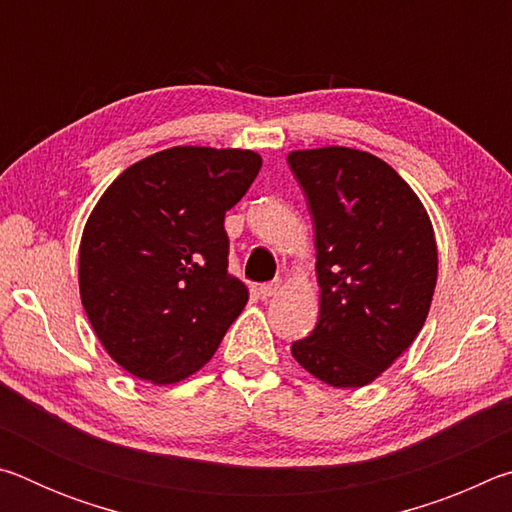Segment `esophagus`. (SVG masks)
<instances>
[{"instance_id": "obj_1", "label": "esophagus", "mask_w": 512, "mask_h": 512, "mask_svg": "<svg viewBox=\"0 0 512 512\" xmlns=\"http://www.w3.org/2000/svg\"><path fill=\"white\" fill-rule=\"evenodd\" d=\"M280 291V282H268V284H259L257 287V296L259 298H271Z\"/></svg>"}]
</instances>
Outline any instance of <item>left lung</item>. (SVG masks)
Here are the masks:
<instances>
[{"instance_id": "1", "label": "left lung", "mask_w": 512, "mask_h": 512, "mask_svg": "<svg viewBox=\"0 0 512 512\" xmlns=\"http://www.w3.org/2000/svg\"><path fill=\"white\" fill-rule=\"evenodd\" d=\"M316 228L320 316L291 354L334 388H359L409 348L438 277L429 214L377 155L325 146L289 153Z\"/></svg>"}]
</instances>
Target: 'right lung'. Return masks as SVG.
Here are the masks:
<instances>
[{
	"label": "right lung",
	"mask_w": 512,
	"mask_h": 512,
	"mask_svg": "<svg viewBox=\"0 0 512 512\" xmlns=\"http://www.w3.org/2000/svg\"><path fill=\"white\" fill-rule=\"evenodd\" d=\"M259 169L255 151L173 146L131 164L94 205L79 248L81 302L133 377L194 375L244 311L223 221Z\"/></svg>",
	"instance_id": "right-lung-1"
}]
</instances>
